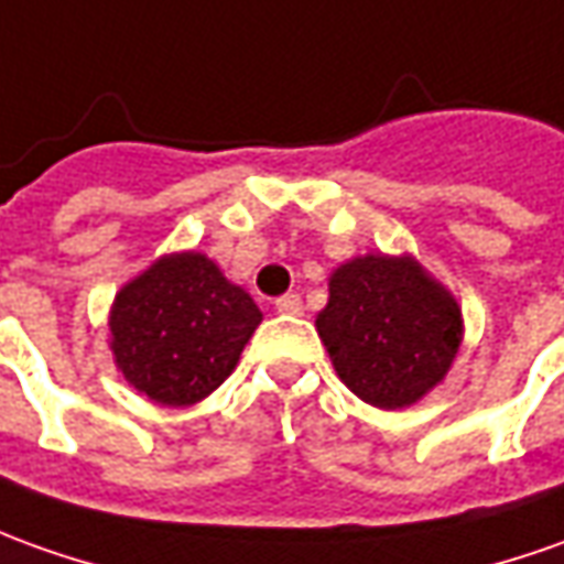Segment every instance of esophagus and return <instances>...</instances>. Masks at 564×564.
<instances>
[{"label": "esophagus", "instance_id": "34e87169", "mask_svg": "<svg viewBox=\"0 0 564 564\" xmlns=\"http://www.w3.org/2000/svg\"><path fill=\"white\" fill-rule=\"evenodd\" d=\"M274 308L281 314H302V299H299L296 293H286V296H281L274 302Z\"/></svg>", "mask_w": 564, "mask_h": 564}]
</instances>
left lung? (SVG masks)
Wrapping results in <instances>:
<instances>
[{"label":"left lung","mask_w":564,"mask_h":564,"mask_svg":"<svg viewBox=\"0 0 564 564\" xmlns=\"http://www.w3.org/2000/svg\"><path fill=\"white\" fill-rule=\"evenodd\" d=\"M339 379L379 411L411 408L451 370L463 314L413 256L367 252L330 274L314 321Z\"/></svg>","instance_id":"8db88e82"}]
</instances>
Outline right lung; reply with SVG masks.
<instances>
[{
	"label": "right lung",
	"mask_w": 564,
	"mask_h": 564,
	"mask_svg": "<svg viewBox=\"0 0 564 564\" xmlns=\"http://www.w3.org/2000/svg\"><path fill=\"white\" fill-rule=\"evenodd\" d=\"M262 312L203 252H170L122 286L110 308V351L138 392L187 408L231 377Z\"/></svg>",
	"instance_id": "add662e5"
}]
</instances>
